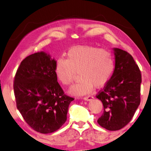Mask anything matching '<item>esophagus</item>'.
I'll return each mask as SVG.
<instances>
[{
  "instance_id": "1",
  "label": "esophagus",
  "mask_w": 151,
  "mask_h": 151,
  "mask_svg": "<svg viewBox=\"0 0 151 151\" xmlns=\"http://www.w3.org/2000/svg\"><path fill=\"white\" fill-rule=\"evenodd\" d=\"M94 99V97L93 96L91 95H89V96H85L84 97V99H85V101H91L93 100V99Z\"/></svg>"
}]
</instances>
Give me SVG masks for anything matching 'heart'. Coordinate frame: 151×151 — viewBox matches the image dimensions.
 Returning <instances> with one entry per match:
<instances>
[{
    "label": "heart",
    "mask_w": 151,
    "mask_h": 151,
    "mask_svg": "<svg viewBox=\"0 0 151 151\" xmlns=\"http://www.w3.org/2000/svg\"><path fill=\"white\" fill-rule=\"evenodd\" d=\"M115 67V58L111 51L93 46H78L68 51L66 60L59 58L55 73L65 86L73 84L76 74L81 81L70 88L69 93L81 96L90 93L93 87L106 85Z\"/></svg>",
    "instance_id": "obj_1"
}]
</instances>
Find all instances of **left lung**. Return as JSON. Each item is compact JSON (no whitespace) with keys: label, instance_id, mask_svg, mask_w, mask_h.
Instances as JSON below:
<instances>
[{"label":"left lung","instance_id":"left-lung-1","mask_svg":"<svg viewBox=\"0 0 151 151\" xmlns=\"http://www.w3.org/2000/svg\"><path fill=\"white\" fill-rule=\"evenodd\" d=\"M115 67L111 78L96 94L104 111L97 122L109 131H118L131 121L140 103L141 72L132 56L114 48Z\"/></svg>","mask_w":151,"mask_h":151}]
</instances>
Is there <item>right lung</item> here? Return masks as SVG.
I'll use <instances>...</instances> for the list:
<instances>
[{
  "instance_id": "1",
  "label": "right lung",
  "mask_w": 151,
  "mask_h": 151,
  "mask_svg": "<svg viewBox=\"0 0 151 151\" xmlns=\"http://www.w3.org/2000/svg\"><path fill=\"white\" fill-rule=\"evenodd\" d=\"M55 65L47 53L36 52L20 63L14 76L17 109L29 127L40 133L59 129L74 100L65 94L57 82Z\"/></svg>"
}]
</instances>
